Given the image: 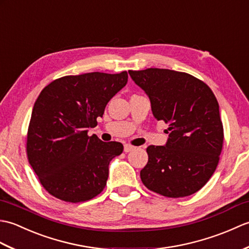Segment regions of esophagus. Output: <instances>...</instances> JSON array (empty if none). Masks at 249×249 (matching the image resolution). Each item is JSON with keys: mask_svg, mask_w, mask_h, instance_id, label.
I'll return each instance as SVG.
<instances>
[{"mask_svg": "<svg viewBox=\"0 0 249 249\" xmlns=\"http://www.w3.org/2000/svg\"><path fill=\"white\" fill-rule=\"evenodd\" d=\"M134 149H135V146H133L131 144H128V143L124 144V152H126V153L133 151Z\"/></svg>", "mask_w": 249, "mask_h": 249, "instance_id": "obj_1", "label": "esophagus"}]
</instances>
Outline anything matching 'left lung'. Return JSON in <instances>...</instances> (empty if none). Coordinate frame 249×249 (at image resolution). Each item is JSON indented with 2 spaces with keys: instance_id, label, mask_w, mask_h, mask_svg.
<instances>
[{
  "instance_id": "obj_1",
  "label": "left lung",
  "mask_w": 249,
  "mask_h": 249,
  "mask_svg": "<svg viewBox=\"0 0 249 249\" xmlns=\"http://www.w3.org/2000/svg\"><path fill=\"white\" fill-rule=\"evenodd\" d=\"M128 72L149 96L154 118L169 126L165 145L147 146L142 183L169 198L197 193L213 176L223 149L224 128L214 93L186 72L160 68Z\"/></svg>"
}]
</instances>
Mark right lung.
<instances>
[{
	"label": "right lung",
	"instance_id": "right-lung-1",
	"mask_svg": "<svg viewBox=\"0 0 249 249\" xmlns=\"http://www.w3.org/2000/svg\"><path fill=\"white\" fill-rule=\"evenodd\" d=\"M127 71L65 76L40 92L32 110L26 140L30 165L53 197L77 203L103 192L109 163L123 152L88 128L97 125L109 100L127 83Z\"/></svg>",
	"mask_w": 249,
	"mask_h": 249
}]
</instances>
